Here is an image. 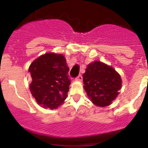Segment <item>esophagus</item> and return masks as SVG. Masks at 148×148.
Returning <instances> with one entry per match:
<instances>
[{"instance_id":"esophagus-1","label":"esophagus","mask_w":148,"mask_h":148,"mask_svg":"<svg viewBox=\"0 0 148 148\" xmlns=\"http://www.w3.org/2000/svg\"><path fill=\"white\" fill-rule=\"evenodd\" d=\"M76 80H77V81H82V76L81 74H80V75H79L78 77L76 78Z\"/></svg>"}]
</instances>
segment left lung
Instances as JSON below:
<instances>
[{
	"mask_svg": "<svg viewBox=\"0 0 148 148\" xmlns=\"http://www.w3.org/2000/svg\"><path fill=\"white\" fill-rule=\"evenodd\" d=\"M83 82L89 99L99 107L112 104L122 86L120 74L112 67L97 61L87 66Z\"/></svg>",
	"mask_w": 148,
	"mask_h": 148,
	"instance_id": "1",
	"label": "left lung"
}]
</instances>
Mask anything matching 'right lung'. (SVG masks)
<instances>
[{"mask_svg":"<svg viewBox=\"0 0 148 148\" xmlns=\"http://www.w3.org/2000/svg\"><path fill=\"white\" fill-rule=\"evenodd\" d=\"M69 70L64 56L60 53H45L31 64L29 89L38 104L56 109L63 104L71 84Z\"/></svg>","mask_w":148,"mask_h":148,"instance_id":"obj_1","label":"right lung"}]
</instances>
